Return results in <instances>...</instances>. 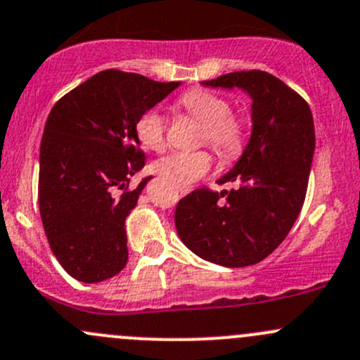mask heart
<instances>
[{"mask_svg":"<svg viewBox=\"0 0 360 360\" xmlns=\"http://www.w3.org/2000/svg\"><path fill=\"white\" fill-rule=\"evenodd\" d=\"M179 106L202 125V139L223 158H237L245 146V127L231 115L223 97L207 90H190L179 97ZM165 116L158 110L144 112L136 123L139 143L148 150L160 151L165 146ZM212 167L207 151H176L155 163V172L170 186L186 190L202 179Z\"/></svg>","mask_w":360,"mask_h":360,"instance_id":"obj_1","label":"heart"}]
</instances>
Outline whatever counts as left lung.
Instances as JSON below:
<instances>
[{
  "label": "left lung",
  "mask_w": 360,
  "mask_h": 360,
  "mask_svg": "<svg viewBox=\"0 0 360 360\" xmlns=\"http://www.w3.org/2000/svg\"><path fill=\"white\" fill-rule=\"evenodd\" d=\"M200 85L248 94L252 129L240 158L217 179L237 188L191 191L177 203V233L202 259L250 266L282 244L303 207L315 151L314 116L303 97L270 72L237 71Z\"/></svg>",
  "instance_id": "obj_1"
}]
</instances>
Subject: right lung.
I'll return each instance as SVG.
<instances>
[{"instance_id":"right-lung-1","label":"right lung","mask_w":360,"mask_h":360,"mask_svg":"<svg viewBox=\"0 0 360 360\" xmlns=\"http://www.w3.org/2000/svg\"><path fill=\"white\" fill-rule=\"evenodd\" d=\"M181 85L108 69L50 111L39 148V212L50 248L76 281L96 284L125 268V221L153 177L118 193L144 167L136 123Z\"/></svg>"}]
</instances>
